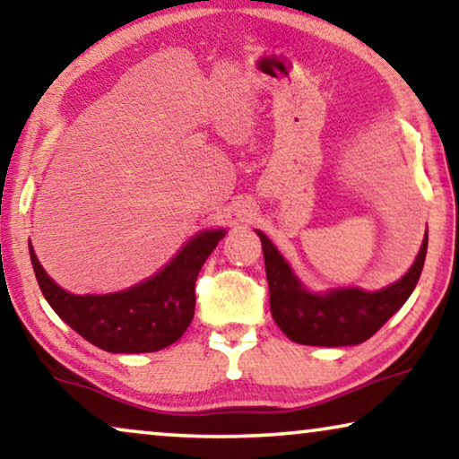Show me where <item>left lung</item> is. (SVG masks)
I'll use <instances>...</instances> for the list:
<instances>
[{"label":"left lung","mask_w":459,"mask_h":459,"mask_svg":"<svg viewBox=\"0 0 459 459\" xmlns=\"http://www.w3.org/2000/svg\"><path fill=\"white\" fill-rule=\"evenodd\" d=\"M263 244L269 284V307L280 330L294 342L311 347H349L374 336L397 313L416 288L422 273L429 231L410 272L378 292L344 288L325 294L305 290L288 263L265 234L256 231Z\"/></svg>","instance_id":"8db88e82"}]
</instances>
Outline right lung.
Masks as SVG:
<instances>
[{
  "label": "right lung",
  "mask_w": 459,
  "mask_h": 459,
  "mask_svg": "<svg viewBox=\"0 0 459 459\" xmlns=\"http://www.w3.org/2000/svg\"><path fill=\"white\" fill-rule=\"evenodd\" d=\"M223 236V230L203 231L154 278L123 292L85 297L56 286L33 247L29 253L43 297L85 341L108 353H152L179 341L187 330L196 307V278Z\"/></svg>",
  "instance_id": "1"
}]
</instances>
